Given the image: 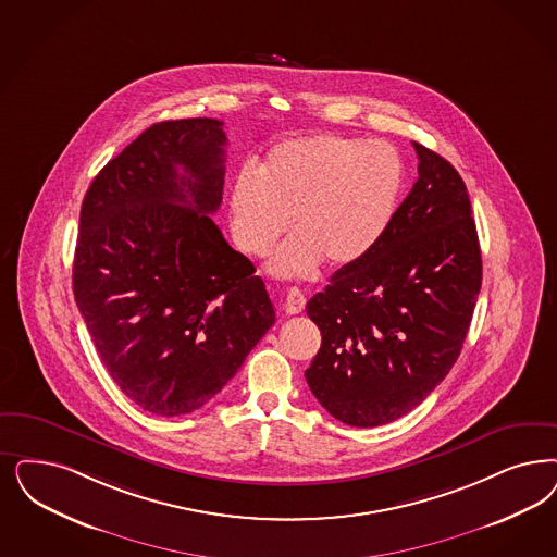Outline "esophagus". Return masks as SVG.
Masks as SVG:
<instances>
[{
	"label": "esophagus",
	"instance_id": "1",
	"mask_svg": "<svg viewBox=\"0 0 557 557\" xmlns=\"http://www.w3.org/2000/svg\"><path fill=\"white\" fill-rule=\"evenodd\" d=\"M305 307H307V298H305L302 289L289 288L288 294H286V300H284L286 312L288 314H298V312L305 310Z\"/></svg>",
	"mask_w": 557,
	"mask_h": 557
}]
</instances>
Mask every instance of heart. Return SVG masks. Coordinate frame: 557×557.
<instances>
[{
    "mask_svg": "<svg viewBox=\"0 0 557 557\" xmlns=\"http://www.w3.org/2000/svg\"><path fill=\"white\" fill-rule=\"evenodd\" d=\"M405 169L384 141L339 134L286 139L269 150L257 174L243 171L231 191L234 240L252 257L275 250V275H308L319 263H360L388 231L399 208Z\"/></svg>",
    "mask_w": 557,
    "mask_h": 557,
    "instance_id": "heart-1",
    "label": "heart"
}]
</instances>
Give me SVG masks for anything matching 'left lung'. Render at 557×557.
<instances>
[{
    "label": "left lung",
    "mask_w": 557,
    "mask_h": 557,
    "mask_svg": "<svg viewBox=\"0 0 557 557\" xmlns=\"http://www.w3.org/2000/svg\"><path fill=\"white\" fill-rule=\"evenodd\" d=\"M418 181L366 259L337 269L307 305L323 344L305 372L312 395L347 425L395 422L459 358L481 288L469 193L422 144Z\"/></svg>",
    "instance_id": "1"
}]
</instances>
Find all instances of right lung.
Segmentation results:
<instances>
[{"label": "right lung", "mask_w": 557, "mask_h": 557, "mask_svg": "<svg viewBox=\"0 0 557 557\" xmlns=\"http://www.w3.org/2000/svg\"><path fill=\"white\" fill-rule=\"evenodd\" d=\"M222 125L148 127L95 176L79 211L77 308L116 386L162 418L213 399L275 323L255 265L211 220Z\"/></svg>", "instance_id": "1"}]
</instances>
